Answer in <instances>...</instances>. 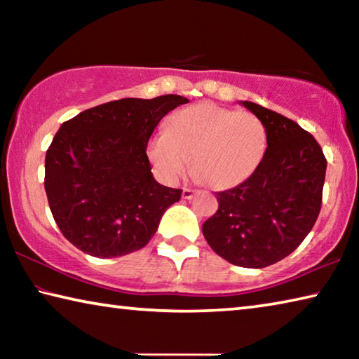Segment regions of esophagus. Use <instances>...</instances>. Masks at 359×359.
<instances>
[{"label": "esophagus", "mask_w": 359, "mask_h": 359, "mask_svg": "<svg viewBox=\"0 0 359 359\" xmlns=\"http://www.w3.org/2000/svg\"><path fill=\"white\" fill-rule=\"evenodd\" d=\"M194 190H191V188H184V190H182V198L184 199H191L193 196H194Z\"/></svg>", "instance_id": "obj_1"}]
</instances>
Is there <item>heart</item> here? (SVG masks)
<instances>
[{"instance_id": "obj_1", "label": "heart", "mask_w": 359, "mask_h": 359, "mask_svg": "<svg viewBox=\"0 0 359 359\" xmlns=\"http://www.w3.org/2000/svg\"><path fill=\"white\" fill-rule=\"evenodd\" d=\"M266 128L257 115L203 102L182 109L169 120L168 131L147 144V156L166 184L187 174L214 190L242 184L263 160Z\"/></svg>"}]
</instances>
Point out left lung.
Instances as JSON below:
<instances>
[{
    "label": "left lung",
    "mask_w": 359,
    "mask_h": 359,
    "mask_svg": "<svg viewBox=\"0 0 359 359\" xmlns=\"http://www.w3.org/2000/svg\"><path fill=\"white\" fill-rule=\"evenodd\" d=\"M241 104L263 121L267 147L247 180L217 193L218 210L203 224L217 255L259 269L299 247L321 209L326 158L296 121L250 101Z\"/></svg>",
    "instance_id": "8db88e82"
}]
</instances>
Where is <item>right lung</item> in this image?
Listing matches in <instances>:
<instances>
[{
  "label": "right lung",
  "instance_id": "obj_1",
  "mask_svg": "<svg viewBox=\"0 0 359 359\" xmlns=\"http://www.w3.org/2000/svg\"><path fill=\"white\" fill-rule=\"evenodd\" d=\"M188 100L163 95L87 109L60 126L46 154V193L60 231L96 258L141 250L182 190L151 174L147 144L168 112Z\"/></svg>",
  "mask_w": 359,
  "mask_h": 359
}]
</instances>
